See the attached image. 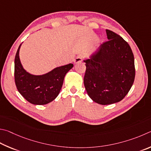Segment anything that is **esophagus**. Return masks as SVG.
I'll list each match as a JSON object with an SVG mask.
<instances>
[{"mask_svg":"<svg viewBox=\"0 0 151 151\" xmlns=\"http://www.w3.org/2000/svg\"><path fill=\"white\" fill-rule=\"evenodd\" d=\"M83 60V56L82 55H79V56L76 57V58L75 60H74V63H78V62H82Z\"/></svg>","mask_w":151,"mask_h":151,"instance_id":"obj_1","label":"esophagus"}]
</instances>
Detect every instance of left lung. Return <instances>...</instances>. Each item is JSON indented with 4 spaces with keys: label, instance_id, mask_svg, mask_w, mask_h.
I'll list each match as a JSON object with an SVG mask.
<instances>
[{
    "label": "left lung",
    "instance_id": "8db88e82",
    "mask_svg": "<svg viewBox=\"0 0 151 151\" xmlns=\"http://www.w3.org/2000/svg\"><path fill=\"white\" fill-rule=\"evenodd\" d=\"M108 40L89 59L84 60L83 82L89 97L101 105L122 100L133 86L135 77L134 55L122 37L106 30Z\"/></svg>",
    "mask_w": 151,
    "mask_h": 151
}]
</instances>
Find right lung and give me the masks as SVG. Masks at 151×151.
Here are the masks:
<instances>
[{
  "instance_id": "right-lung-1",
  "label": "right lung",
  "mask_w": 151,
  "mask_h": 151,
  "mask_svg": "<svg viewBox=\"0 0 151 151\" xmlns=\"http://www.w3.org/2000/svg\"><path fill=\"white\" fill-rule=\"evenodd\" d=\"M19 46L14 59V81L22 97L34 105H46L54 100L62 88L65 74L73 68L72 63L54 69L42 76L26 72L19 58Z\"/></svg>"
}]
</instances>
